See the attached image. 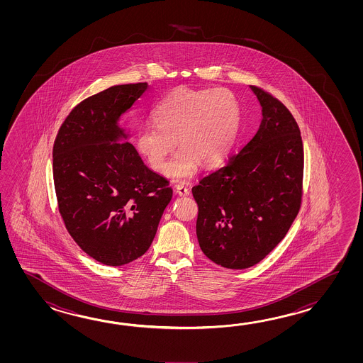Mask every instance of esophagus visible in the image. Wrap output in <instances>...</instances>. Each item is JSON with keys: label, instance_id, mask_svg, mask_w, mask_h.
I'll return each mask as SVG.
<instances>
[{"label": "esophagus", "instance_id": "esophagus-1", "mask_svg": "<svg viewBox=\"0 0 363 363\" xmlns=\"http://www.w3.org/2000/svg\"><path fill=\"white\" fill-rule=\"evenodd\" d=\"M175 191L178 193L179 196H188L189 194V189L185 186L184 184H177L175 185Z\"/></svg>", "mask_w": 363, "mask_h": 363}]
</instances>
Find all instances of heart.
Returning a JSON list of instances; mask_svg holds the SVG:
<instances>
[{
	"label": "heart",
	"instance_id": "1",
	"mask_svg": "<svg viewBox=\"0 0 363 363\" xmlns=\"http://www.w3.org/2000/svg\"><path fill=\"white\" fill-rule=\"evenodd\" d=\"M152 118L155 124L136 130L135 145L149 166L160 171L177 139L180 147L164 174L174 180H185L200 162L214 166L228 155L239 132V101L225 88L179 86L155 105Z\"/></svg>",
	"mask_w": 363,
	"mask_h": 363
}]
</instances>
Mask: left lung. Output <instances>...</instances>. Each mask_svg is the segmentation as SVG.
I'll list each match as a JSON object with an SVG mask.
<instances>
[{
	"label": "left lung",
	"mask_w": 363,
	"mask_h": 363,
	"mask_svg": "<svg viewBox=\"0 0 363 363\" xmlns=\"http://www.w3.org/2000/svg\"><path fill=\"white\" fill-rule=\"evenodd\" d=\"M262 121L250 141L192 188L201 250L216 264L242 270L284 239L301 206L303 147L291 111L250 85Z\"/></svg>",
	"instance_id": "obj_1"
}]
</instances>
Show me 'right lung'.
I'll return each instance as SVG.
<instances>
[{
	"instance_id": "add662e5",
	"label": "right lung",
	"mask_w": 363,
	"mask_h": 363,
	"mask_svg": "<svg viewBox=\"0 0 363 363\" xmlns=\"http://www.w3.org/2000/svg\"><path fill=\"white\" fill-rule=\"evenodd\" d=\"M147 83L122 84L71 110L53 147V178L71 238L108 266L147 252L172 197L169 182L143 162L119 119L147 92Z\"/></svg>"
}]
</instances>
